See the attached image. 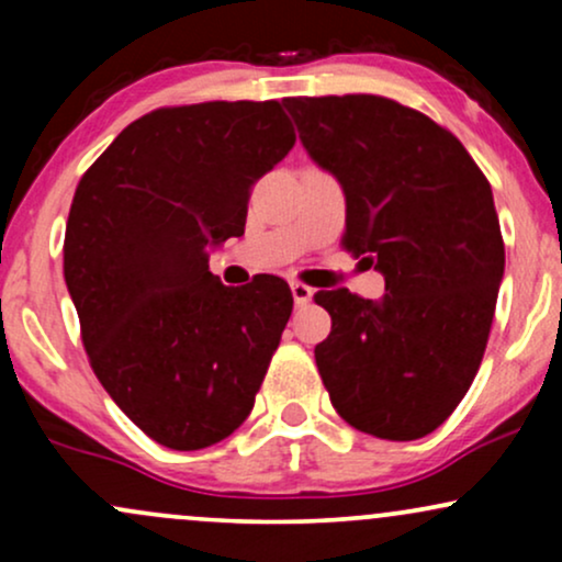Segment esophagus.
<instances>
[{
    "mask_svg": "<svg viewBox=\"0 0 562 562\" xmlns=\"http://www.w3.org/2000/svg\"><path fill=\"white\" fill-rule=\"evenodd\" d=\"M290 290H293L295 306H306V303L312 301V295H314V290L308 288V285H303V282H293V285H290Z\"/></svg>",
    "mask_w": 562,
    "mask_h": 562,
    "instance_id": "34e87169",
    "label": "esophagus"
}]
</instances>
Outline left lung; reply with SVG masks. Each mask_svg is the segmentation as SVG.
<instances>
[{
  "label": "left lung",
  "mask_w": 562,
  "mask_h": 562,
  "mask_svg": "<svg viewBox=\"0 0 562 562\" xmlns=\"http://www.w3.org/2000/svg\"><path fill=\"white\" fill-rule=\"evenodd\" d=\"M303 147L344 187V248L375 263L383 299L319 290L314 348L348 425L415 441L462 402L492 330L505 243L492 184L454 134L378 94L285 97Z\"/></svg>",
  "instance_id": "obj_1"
}]
</instances>
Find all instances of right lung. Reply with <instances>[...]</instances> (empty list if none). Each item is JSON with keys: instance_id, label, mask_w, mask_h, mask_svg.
I'll use <instances>...</instances> for the list:
<instances>
[{"instance_id": "add662e5", "label": "right lung", "mask_w": 562, "mask_h": 562, "mask_svg": "<svg viewBox=\"0 0 562 562\" xmlns=\"http://www.w3.org/2000/svg\"><path fill=\"white\" fill-rule=\"evenodd\" d=\"M295 132L277 100L158 108L128 124L76 187L63 272L102 389L153 441L205 449L250 415L293 293L209 272L240 237L248 198Z\"/></svg>"}]
</instances>
